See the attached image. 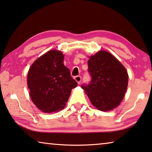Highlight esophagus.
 <instances>
[{
    "mask_svg": "<svg viewBox=\"0 0 152 152\" xmlns=\"http://www.w3.org/2000/svg\"><path fill=\"white\" fill-rule=\"evenodd\" d=\"M74 79H75V80L78 83V84H80L82 80V77L80 76H76L74 77Z\"/></svg>",
    "mask_w": 152,
    "mask_h": 152,
    "instance_id": "esophagus-1",
    "label": "esophagus"
}]
</instances>
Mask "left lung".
<instances>
[{"label": "left lung", "mask_w": 152, "mask_h": 152, "mask_svg": "<svg viewBox=\"0 0 152 152\" xmlns=\"http://www.w3.org/2000/svg\"><path fill=\"white\" fill-rule=\"evenodd\" d=\"M88 84L81 86L92 104L101 111L116 107L123 99L128 86V73L110 53L100 50L88 61Z\"/></svg>", "instance_id": "left-lung-1"}]
</instances>
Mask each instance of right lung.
Returning a JSON list of instances; mask_svg holds the SVG:
<instances>
[{
  "instance_id": "add662e5",
  "label": "right lung",
  "mask_w": 152,
  "mask_h": 152,
  "mask_svg": "<svg viewBox=\"0 0 152 152\" xmlns=\"http://www.w3.org/2000/svg\"><path fill=\"white\" fill-rule=\"evenodd\" d=\"M64 55L49 50L34 62L28 74V87L33 103L45 113L64 108L72 88L78 85L64 64Z\"/></svg>"
}]
</instances>
